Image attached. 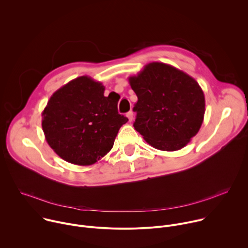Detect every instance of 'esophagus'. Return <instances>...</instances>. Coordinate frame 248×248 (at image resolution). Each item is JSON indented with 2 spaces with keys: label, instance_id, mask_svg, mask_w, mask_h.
Masks as SVG:
<instances>
[{
  "label": "esophagus",
  "instance_id": "1",
  "mask_svg": "<svg viewBox=\"0 0 248 248\" xmlns=\"http://www.w3.org/2000/svg\"><path fill=\"white\" fill-rule=\"evenodd\" d=\"M126 117L128 118V121H129V122H132V120H133V112H132V111L128 112V113L126 114Z\"/></svg>",
  "mask_w": 248,
  "mask_h": 248
}]
</instances>
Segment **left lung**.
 Wrapping results in <instances>:
<instances>
[{"label":"left lung","mask_w":248,"mask_h":248,"mask_svg":"<svg viewBox=\"0 0 248 248\" xmlns=\"http://www.w3.org/2000/svg\"><path fill=\"white\" fill-rule=\"evenodd\" d=\"M137 96L133 126L152 147L176 151L199 131L205 97L198 82L170 64L153 62L128 78Z\"/></svg>","instance_id":"1"}]
</instances>
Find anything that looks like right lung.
Masks as SVG:
<instances>
[{"label":"right lung","instance_id":"1","mask_svg":"<svg viewBox=\"0 0 248 248\" xmlns=\"http://www.w3.org/2000/svg\"><path fill=\"white\" fill-rule=\"evenodd\" d=\"M87 76L58 89L42 112V128L50 147L64 161L90 166L109 153L128 119L118 112L117 95Z\"/></svg>","mask_w":248,"mask_h":248}]
</instances>
